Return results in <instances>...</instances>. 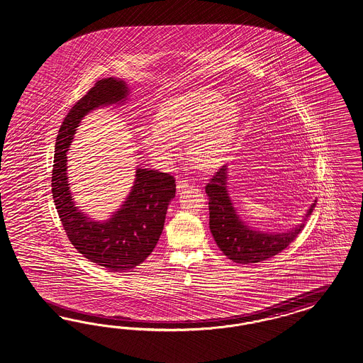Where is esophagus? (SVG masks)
I'll return each mask as SVG.
<instances>
[{"label": "esophagus", "mask_w": 363, "mask_h": 363, "mask_svg": "<svg viewBox=\"0 0 363 363\" xmlns=\"http://www.w3.org/2000/svg\"><path fill=\"white\" fill-rule=\"evenodd\" d=\"M189 187V184L184 181V179H178L177 181V191L178 193H181V191H184Z\"/></svg>", "instance_id": "34e87169"}]
</instances>
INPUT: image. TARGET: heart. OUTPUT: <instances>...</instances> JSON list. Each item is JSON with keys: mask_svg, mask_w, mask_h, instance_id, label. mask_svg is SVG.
<instances>
[{"mask_svg": "<svg viewBox=\"0 0 363 363\" xmlns=\"http://www.w3.org/2000/svg\"><path fill=\"white\" fill-rule=\"evenodd\" d=\"M240 124V108L218 90L198 89L160 107L157 125L144 127L143 147L160 164L177 156L176 144L187 142L189 160L202 172H213L227 161Z\"/></svg>", "mask_w": 363, "mask_h": 363, "instance_id": "heart-1", "label": "heart"}]
</instances>
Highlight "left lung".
<instances>
[{"instance_id": "obj_1", "label": "left lung", "mask_w": 363, "mask_h": 363, "mask_svg": "<svg viewBox=\"0 0 363 363\" xmlns=\"http://www.w3.org/2000/svg\"><path fill=\"white\" fill-rule=\"evenodd\" d=\"M210 210V230L224 256L238 264H256L278 255L290 245L313 211L315 202L290 230H259L241 219L228 191V165L221 167L206 186Z\"/></svg>"}]
</instances>
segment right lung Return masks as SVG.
<instances>
[{"instance_id": "1", "label": "right lung", "mask_w": 363, "mask_h": 363, "mask_svg": "<svg viewBox=\"0 0 363 363\" xmlns=\"http://www.w3.org/2000/svg\"><path fill=\"white\" fill-rule=\"evenodd\" d=\"M128 96L130 89L122 79L97 81L65 116L56 138L53 160V202L68 239L90 262L114 273L133 270L156 247L169 203L176 196L174 178L159 170L136 168L133 185L123 203L106 220H94L76 206L72 196L67 152L89 113L111 105L122 106Z\"/></svg>"}]
</instances>
